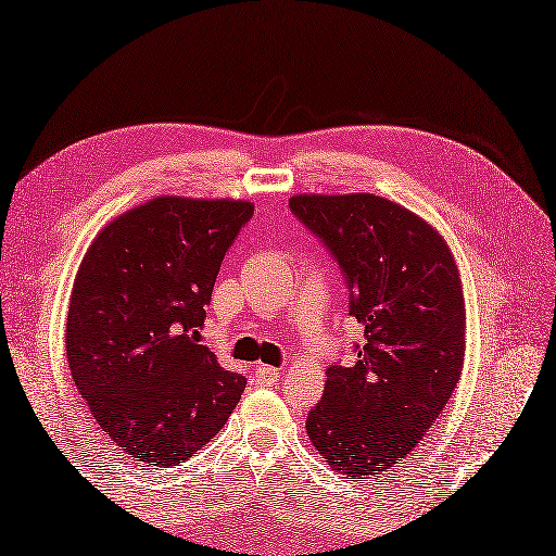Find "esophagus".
Here are the masks:
<instances>
[{
  "instance_id": "34e87169",
  "label": "esophagus",
  "mask_w": 556,
  "mask_h": 556,
  "mask_svg": "<svg viewBox=\"0 0 556 556\" xmlns=\"http://www.w3.org/2000/svg\"><path fill=\"white\" fill-rule=\"evenodd\" d=\"M254 377L262 386H274L280 379V369L276 367H268V365H260L257 371H254Z\"/></svg>"
}]
</instances>
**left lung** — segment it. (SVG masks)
Here are the masks:
<instances>
[{
  "mask_svg": "<svg viewBox=\"0 0 556 556\" xmlns=\"http://www.w3.org/2000/svg\"><path fill=\"white\" fill-rule=\"evenodd\" d=\"M290 210L332 252L349 313L365 327L355 365L327 367L306 432L332 470L386 475L426 438L465 359V304L454 254L426 219L374 193H299Z\"/></svg>",
  "mask_w": 556,
  "mask_h": 556,
  "instance_id": "1",
  "label": "left lung"
}]
</instances>
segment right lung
<instances>
[{
    "mask_svg": "<svg viewBox=\"0 0 556 556\" xmlns=\"http://www.w3.org/2000/svg\"><path fill=\"white\" fill-rule=\"evenodd\" d=\"M254 205L159 197L114 217L72 285L67 363L104 434L144 465L191 458L227 424L245 377L201 346L224 254Z\"/></svg>",
    "mask_w": 556,
    "mask_h": 556,
    "instance_id": "add662e5",
    "label": "right lung"
}]
</instances>
